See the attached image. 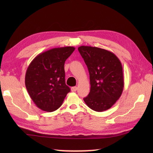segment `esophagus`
I'll list each match as a JSON object with an SVG mask.
<instances>
[{
	"instance_id": "34e87169",
	"label": "esophagus",
	"mask_w": 153,
	"mask_h": 153,
	"mask_svg": "<svg viewBox=\"0 0 153 153\" xmlns=\"http://www.w3.org/2000/svg\"><path fill=\"white\" fill-rule=\"evenodd\" d=\"M77 89V87H71V91H72V92L76 91Z\"/></svg>"
}]
</instances>
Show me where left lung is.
Returning <instances> with one entry per match:
<instances>
[{"label": "left lung", "instance_id": "obj_1", "mask_svg": "<svg viewBox=\"0 0 153 153\" xmlns=\"http://www.w3.org/2000/svg\"><path fill=\"white\" fill-rule=\"evenodd\" d=\"M78 51L90 77V92L84 101L97 112L109 109L119 99L123 89L121 62L114 54L103 48L81 46Z\"/></svg>", "mask_w": 153, "mask_h": 153}]
</instances>
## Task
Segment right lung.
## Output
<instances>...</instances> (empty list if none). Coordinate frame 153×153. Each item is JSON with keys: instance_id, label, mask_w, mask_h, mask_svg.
<instances>
[{"instance_id": "add662e5", "label": "right lung", "mask_w": 153, "mask_h": 153, "mask_svg": "<svg viewBox=\"0 0 153 153\" xmlns=\"http://www.w3.org/2000/svg\"><path fill=\"white\" fill-rule=\"evenodd\" d=\"M74 50L73 47L52 48L38 54L29 65L25 87L39 108L54 111L70 91L65 82L64 63Z\"/></svg>"}]
</instances>
